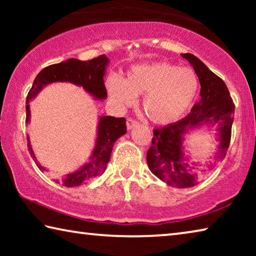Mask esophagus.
<instances>
[{
	"label": "esophagus",
	"instance_id": "34e87169",
	"mask_svg": "<svg viewBox=\"0 0 256 256\" xmlns=\"http://www.w3.org/2000/svg\"><path fill=\"white\" fill-rule=\"evenodd\" d=\"M138 124V120H133V118H128L126 120V126H128V130H131L132 128L136 126Z\"/></svg>",
	"mask_w": 256,
	"mask_h": 256
}]
</instances>
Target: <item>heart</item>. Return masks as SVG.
<instances>
[{
    "instance_id": "b5f03b06",
    "label": "heart",
    "mask_w": 256,
    "mask_h": 256,
    "mask_svg": "<svg viewBox=\"0 0 256 256\" xmlns=\"http://www.w3.org/2000/svg\"><path fill=\"white\" fill-rule=\"evenodd\" d=\"M107 86L112 99L122 105H132L136 96L144 94L142 108L146 118L156 124H170L193 106L200 81L193 68L154 62L133 66L124 80L112 78Z\"/></svg>"
}]
</instances>
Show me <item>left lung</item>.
<instances>
[{
  "label": "left lung",
  "instance_id": "1",
  "mask_svg": "<svg viewBox=\"0 0 256 256\" xmlns=\"http://www.w3.org/2000/svg\"><path fill=\"white\" fill-rule=\"evenodd\" d=\"M182 56L192 64L196 73L201 84V99L183 120L154 130L152 144L146 152V162L159 180L170 186L185 188L198 184L201 172L196 170V164L184 158L182 149L184 134L203 124H216L220 140L218 157L222 159L230 144L235 105L222 79L193 54L186 53Z\"/></svg>",
  "mask_w": 256,
  "mask_h": 256
}]
</instances>
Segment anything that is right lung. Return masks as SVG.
Listing matches in <instances>:
<instances>
[{"label":"right lung","instance_id":"add662e5","mask_svg":"<svg viewBox=\"0 0 256 256\" xmlns=\"http://www.w3.org/2000/svg\"><path fill=\"white\" fill-rule=\"evenodd\" d=\"M107 63L108 58L106 56L100 55L89 60L70 58L66 62L52 64V66L42 68L37 74L36 79L34 80L32 89L28 92L27 106H26V122H29L30 116L29 100L40 92L42 86L52 84V82H72L74 84L84 86L86 92L92 94L94 98L105 99L107 97V90L105 84H104V76H105ZM125 133H126V122L124 118H116L112 116H102L98 124L96 146H94L90 162L78 172L60 176L54 180L66 188H74V186L84 185L89 180L100 176L105 172L107 164L110 162L112 146L116 140ZM27 140L30 156H32L34 162H36V157L30 146L28 138ZM36 164L42 172L46 170L40 164L36 162Z\"/></svg>","mask_w":256,"mask_h":256}]
</instances>
